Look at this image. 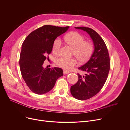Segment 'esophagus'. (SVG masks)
<instances>
[{
  "instance_id": "34e87169",
  "label": "esophagus",
  "mask_w": 130,
  "mask_h": 130,
  "mask_svg": "<svg viewBox=\"0 0 130 130\" xmlns=\"http://www.w3.org/2000/svg\"><path fill=\"white\" fill-rule=\"evenodd\" d=\"M70 73L69 71H68L67 70H63V74H69Z\"/></svg>"
}]
</instances>
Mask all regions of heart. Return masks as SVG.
Here are the masks:
<instances>
[{
	"mask_svg": "<svg viewBox=\"0 0 130 130\" xmlns=\"http://www.w3.org/2000/svg\"><path fill=\"white\" fill-rule=\"evenodd\" d=\"M65 39L67 43L73 49V54L81 62H85L89 59L93 51L92 44L85 41L80 34L73 32L67 35ZM62 41L60 38H57L53 42V50L58 52L61 46ZM56 64L66 70H70L77 64L76 59L60 57L56 60Z\"/></svg>",
	"mask_w": 130,
	"mask_h": 130,
	"instance_id": "obj_1",
	"label": "heart"
}]
</instances>
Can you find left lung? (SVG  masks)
Returning a JSON list of instances; mask_svg holds the SVG:
<instances>
[{
  "mask_svg": "<svg viewBox=\"0 0 130 130\" xmlns=\"http://www.w3.org/2000/svg\"><path fill=\"white\" fill-rule=\"evenodd\" d=\"M75 28L86 31L94 44V51L90 59L78 68L85 72V74L82 75L78 73V81L70 89L74 98L85 100L95 95L103 87L110 68V57L104 41L94 30L85 27Z\"/></svg>",
  "mask_w": 130,
  "mask_h": 130,
  "instance_id": "left-lung-1",
  "label": "left lung"
}]
</instances>
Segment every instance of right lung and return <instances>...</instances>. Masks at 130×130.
Returning <instances> with one entry per match:
<instances>
[{
  "instance_id": "right-lung-1",
  "label": "right lung",
  "mask_w": 130,
  "mask_h": 130,
  "mask_svg": "<svg viewBox=\"0 0 130 130\" xmlns=\"http://www.w3.org/2000/svg\"><path fill=\"white\" fill-rule=\"evenodd\" d=\"M69 27L44 25L30 33L22 43L19 65L22 78L31 91L37 94L46 93L63 75L60 68H44L46 56L52 51L53 42Z\"/></svg>"
}]
</instances>
